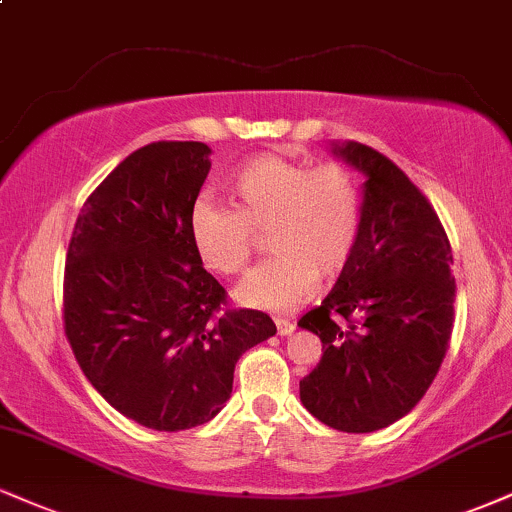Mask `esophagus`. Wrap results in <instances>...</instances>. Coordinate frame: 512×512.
Returning a JSON list of instances; mask_svg holds the SVG:
<instances>
[{"mask_svg":"<svg viewBox=\"0 0 512 512\" xmlns=\"http://www.w3.org/2000/svg\"><path fill=\"white\" fill-rule=\"evenodd\" d=\"M276 331H279V336H291L295 331V324L288 322V319H276Z\"/></svg>","mask_w":512,"mask_h":512,"instance_id":"1","label":"esophagus"}]
</instances>
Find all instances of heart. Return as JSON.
Wrapping results in <instances>:
<instances>
[{"mask_svg":"<svg viewBox=\"0 0 512 512\" xmlns=\"http://www.w3.org/2000/svg\"><path fill=\"white\" fill-rule=\"evenodd\" d=\"M233 207L200 197L190 209V240L207 269L240 276L267 231L274 252L238 288V300L269 312H291L336 279L353 260L362 226V195L343 164L293 162L281 155L250 159L231 183Z\"/></svg>","mask_w":512,"mask_h":512,"instance_id":"obj_1","label":"heart"}]
</instances>
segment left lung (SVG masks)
Here are the masks:
<instances>
[{
  "label": "left lung",
  "mask_w": 512,
  "mask_h": 512,
  "mask_svg": "<svg viewBox=\"0 0 512 512\" xmlns=\"http://www.w3.org/2000/svg\"><path fill=\"white\" fill-rule=\"evenodd\" d=\"M334 152L367 176L362 226L334 291L298 322L322 341L300 400L326 427L369 434L408 415L446 357L453 252L434 207L389 157L353 140Z\"/></svg>",
  "instance_id": "1"
}]
</instances>
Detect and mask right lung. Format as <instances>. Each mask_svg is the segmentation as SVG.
<instances>
[{"instance_id": "1", "label": "right lung", "mask_w": 512, "mask_h": 512, "mask_svg": "<svg viewBox=\"0 0 512 512\" xmlns=\"http://www.w3.org/2000/svg\"><path fill=\"white\" fill-rule=\"evenodd\" d=\"M209 147L159 140L92 190L64 267V331L97 393L128 420L181 432L231 396L245 350L276 334L272 317L231 310L190 240V209Z\"/></svg>"}]
</instances>
